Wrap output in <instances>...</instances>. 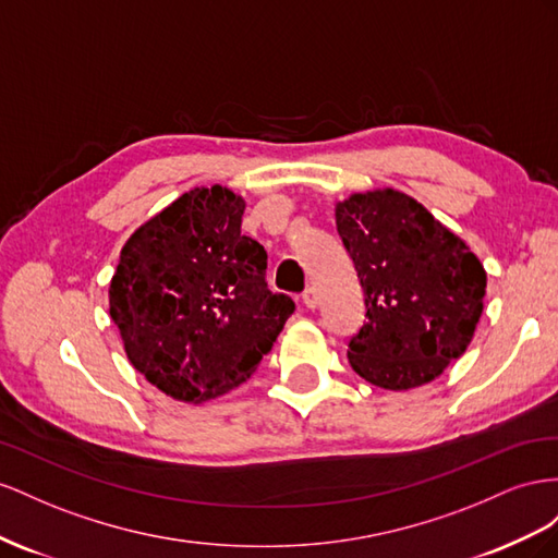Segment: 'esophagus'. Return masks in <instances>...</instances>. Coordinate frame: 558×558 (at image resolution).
Wrapping results in <instances>:
<instances>
[{
	"instance_id": "34e87169",
	"label": "esophagus",
	"mask_w": 558,
	"mask_h": 558,
	"mask_svg": "<svg viewBox=\"0 0 558 558\" xmlns=\"http://www.w3.org/2000/svg\"><path fill=\"white\" fill-rule=\"evenodd\" d=\"M301 301H304V306H306V308H311V311H313V308L317 306V292H315L313 288H306V290H304V294H301Z\"/></svg>"
}]
</instances>
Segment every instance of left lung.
I'll return each mask as SVG.
<instances>
[{"label":"left lung","instance_id":"left-lung-1","mask_svg":"<svg viewBox=\"0 0 558 558\" xmlns=\"http://www.w3.org/2000/svg\"><path fill=\"white\" fill-rule=\"evenodd\" d=\"M333 215L367 306V323L348 343L350 367L386 390L429 384L474 337L484 264L404 191L350 194Z\"/></svg>","mask_w":558,"mask_h":558}]
</instances>
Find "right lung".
Segmentation results:
<instances>
[{"instance_id": "obj_1", "label": "right lung", "mask_w": 558, "mask_h": 558, "mask_svg": "<svg viewBox=\"0 0 558 558\" xmlns=\"http://www.w3.org/2000/svg\"><path fill=\"white\" fill-rule=\"evenodd\" d=\"M245 198L196 186L121 247L109 315L123 350L151 386L203 404L259 367L294 313L266 284V250L241 233Z\"/></svg>"}]
</instances>
